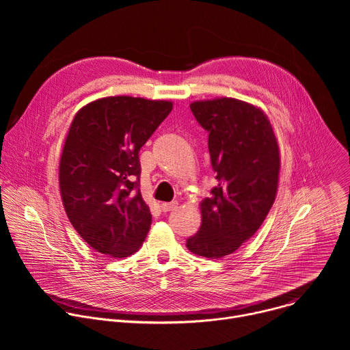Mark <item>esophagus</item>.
<instances>
[{
	"label": "esophagus",
	"instance_id": "34e87169",
	"mask_svg": "<svg viewBox=\"0 0 350 350\" xmlns=\"http://www.w3.org/2000/svg\"><path fill=\"white\" fill-rule=\"evenodd\" d=\"M177 202L176 201H173V202H165V204H162L161 205V209H162V212H170V211H173V209H176L177 208Z\"/></svg>",
	"mask_w": 350,
	"mask_h": 350
}]
</instances>
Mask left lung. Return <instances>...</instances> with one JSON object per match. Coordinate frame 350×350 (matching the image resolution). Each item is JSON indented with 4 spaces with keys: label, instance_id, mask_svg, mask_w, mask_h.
Instances as JSON below:
<instances>
[{
    "label": "left lung",
    "instance_id": "1",
    "mask_svg": "<svg viewBox=\"0 0 350 350\" xmlns=\"http://www.w3.org/2000/svg\"><path fill=\"white\" fill-rule=\"evenodd\" d=\"M196 122L209 134L216 187L201 204L202 224L187 239L198 256H227L259 230L273 206L280 152L266 115L234 98L192 103Z\"/></svg>",
    "mask_w": 350,
    "mask_h": 350
}]
</instances>
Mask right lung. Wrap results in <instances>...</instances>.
<instances>
[{"mask_svg": "<svg viewBox=\"0 0 350 350\" xmlns=\"http://www.w3.org/2000/svg\"><path fill=\"white\" fill-rule=\"evenodd\" d=\"M169 101L108 96L73 119L59 163L66 215L95 251L127 258L142 245L152 215L139 192V149L172 112Z\"/></svg>", "mask_w": 350, "mask_h": 350, "instance_id": "right-lung-1", "label": "right lung"}]
</instances>
